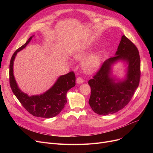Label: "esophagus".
<instances>
[{"mask_svg": "<svg viewBox=\"0 0 153 153\" xmlns=\"http://www.w3.org/2000/svg\"><path fill=\"white\" fill-rule=\"evenodd\" d=\"M76 82L77 84H82L84 82V80L81 78V77H77V80H76Z\"/></svg>", "mask_w": 153, "mask_h": 153, "instance_id": "34e87169", "label": "esophagus"}]
</instances>
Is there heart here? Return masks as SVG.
<instances>
[{"label":"heart","mask_w":153,"mask_h":153,"mask_svg":"<svg viewBox=\"0 0 153 153\" xmlns=\"http://www.w3.org/2000/svg\"><path fill=\"white\" fill-rule=\"evenodd\" d=\"M89 54L87 50H82L76 52L74 54V57L76 60H82ZM100 58L98 54H92L84 61L82 63V67L84 70L87 73H92L97 71L100 65Z\"/></svg>","instance_id":"obj_1"}]
</instances>
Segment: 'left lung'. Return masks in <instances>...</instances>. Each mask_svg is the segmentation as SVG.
<instances>
[{"label": "left lung", "instance_id": "left-lung-1", "mask_svg": "<svg viewBox=\"0 0 153 153\" xmlns=\"http://www.w3.org/2000/svg\"><path fill=\"white\" fill-rule=\"evenodd\" d=\"M119 61L127 64L122 79L112 74V66ZM140 58L136 46L123 35L115 56L103 62L99 71L88 83L91 88L89 103L95 113L101 115L113 114L129 103L139 85Z\"/></svg>", "mask_w": 153, "mask_h": 153}]
</instances>
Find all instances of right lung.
Masks as SVG:
<instances>
[{
	"label": "right lung",
	"mask_w": 153,
	"mask_h": 153,
	"mask_svg": "<svg viewBox=\"0 0 153 153\" xmlns=\"http://www.w3.org/2000/svg\"><path fill=\"white\" fill-rule=\"evenodd\" d=\"M33 36L15 51L10 62L9 80L12 91L23 107L30 114L45 118H53L58 115L64 108L67 102L68 91L76 85V76L74 72L59 76L54 85L42 94L29 96L20 89L13 76V62L17 53L25 48Z\"/></svg>",
	"instance_id": "add662e5"
}]
</instances>
